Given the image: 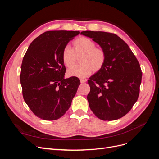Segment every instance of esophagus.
Returning a JSON list of instances; mask_svg holds the SVG:
<instances>
[{
  "mask_svg": "<svg viewBox=\"0 0 159 159\" xmlns=\"http://www.w3.org/2000/svg\"><path fill=\"white\" fill-rule=\"evenodd\" d=\"M86 80H85V79H80V82L81 83V84H84L85 82H86Z\"/></svg>",
  "mask_w": 159,
  "mask_h": 159,
  "instance_id": "1",
  "label": "esophagus"
}]
</instances>
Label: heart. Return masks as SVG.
Masks as SVG:
<instances>
[{
	"label": "heart",
	"instance_id": "b5f03b06",
	"mask_svg": "<svg viewBox=\"0 0 159 159\" xmlns=\"http://www.w3.org/2000/svg\"><path fill=\"white\" fill-rule=\"evenodd\" d=\"M80 56V64L67 71L69 77L85 78L93 72L102 70L106 61V53L96 44L86 37L77 38L72 43V49L66 46L61 54V60L67 68H71L75 63L76 58Z\"/></svg>",
	"mask_w": 159,
	"mask_h": 159
}]
</instances>
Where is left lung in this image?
Returning a JSON list of instances; mask_svg holds the SVG:
<instances>
[{
  "label": "left lung",
  "instance_id": "8db88e82",
  "mask_svg": "<svg viewBox=\"0 0 159 159\" xmlns=\"http://www.w3.org/2000/svg\"><path fill=\"white\" fill-rule=\"evenodd\" d=\"M106 53L102 70L91 76L88 101L95 115L103 121L121 118L138 99L142 71L129 46L113 33L83 31Z\"/></svg>",
  "mask_w": 159,
  "mask_h": 159
}]
</instances>
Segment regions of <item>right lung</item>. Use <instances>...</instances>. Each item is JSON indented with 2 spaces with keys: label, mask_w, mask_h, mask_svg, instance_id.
Segmentation results:
<instances>
[{
  "label": "right lung",
  "mask_w": 159,
  "mask_h": 159,
  "mask_svg": "<svg viewBox=\"0 0 159 159\" xmlns=\"http://www.w3.org/2000/svg\"><path fill=\"white\" fill-rule=\"evenodd\" d=\"M79 31L45 32L34 40L23 57L20 84L25 102L38 117L56 120L66 113L80 85L77 77L64 79L61 54Z\"/></svg>",
  "instance_id": "right-lung-1"
}]
</instances>
